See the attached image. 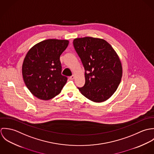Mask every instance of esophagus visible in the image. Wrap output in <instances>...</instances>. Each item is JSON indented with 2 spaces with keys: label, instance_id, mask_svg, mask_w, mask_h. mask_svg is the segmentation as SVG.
I'll return each mask as SVG.
<instances>
[{
  "label": "esophagus",
  "instance_id": "esophagus-1",
  "mask_svg": "<svg viewBox=\"0 0 154 154\" xmlns=\"http://www.w3.org/2000/svg\"><path fill=\"white\" fill-rule=\"evenodd\" d=\"M75 78V76H74V75H72V76H70V77H69V79H70V80H73V79Z\"/></svg>",
  "mask_w": 154,
  "mask_h": 154
}]
</instances>
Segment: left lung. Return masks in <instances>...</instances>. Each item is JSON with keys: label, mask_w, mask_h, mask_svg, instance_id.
Masks as SVG:
<instances>
[{"label": "left lung", "mask_w": 154, "mask_h": 154, "mask_svg": "<svg viewBox=\"0 0 154 154\" xmlns=\"http://www.w3.org/2000/svg\"><path fill=\"white\" fill-rule=\"evenodd\" d=\"M73 44L85 70V85L78 88L91 101H106L117 90L122 77V66L117 54L108 42L101 38H78Z\"/></svg>", "instance_id": "left-lung-1"}]
</instances>
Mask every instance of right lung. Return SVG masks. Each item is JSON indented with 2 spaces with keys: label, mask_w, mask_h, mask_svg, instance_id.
<instances>
[{
  "label": "right lung",
  "mask_w": 154,
  "mask_h": 154,
  "mask_svg": "<svg viewBox=\"0 0 154 154\" xmlns=\"http://www.w3.org/2000/svg\"><path fill=\"white\" fill-rule=\"evenodd\" d=\"M69 44L66 40L48 39L29 49L22 64L23 81L32 94L48 100L57 95L67 78L61 74L60 56Z\"/></svg>",
  "instance_id": "obj_1"
}]
</instances>
